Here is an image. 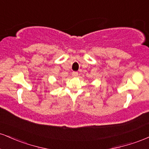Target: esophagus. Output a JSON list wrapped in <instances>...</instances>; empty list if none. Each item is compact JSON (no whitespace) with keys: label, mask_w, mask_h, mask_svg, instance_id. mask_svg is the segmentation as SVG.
Segmentation results:
<instances>
[{"label":"esophagus","mask_w":149,"mask_h":149,"mask_svg":"<svg viewBox=\"0 0 149 149\" xmlns=\"http://www.w3.org/2000/svg\"><path fill=\"white\" fill-rule=\"evenodd\" d=\"M72 76L73 77H77L78 76V73L77 72V71H73V72L72 73Z\"/></svg>","instance_id":"esophagus-1"}]
</instances>
